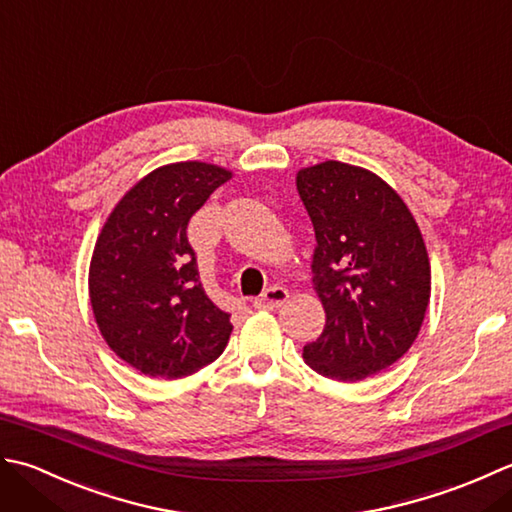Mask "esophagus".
I'll list each match as a JSON object with an SVG mask.
<instances>
[{"instance_id":"obj_1","label":"esophagus","mask_w":512,"mask_h":512,"mask_svg":"<svg viewBox=\"0 0 512 512\" xmlns=\"http://www.w3.org/2000/svg\"><path fill=\"white\" fill-rule=\"evenodd\" d=\"M289 300V291L285 287H269L265 294H260L256 300H254V307L256 309H278L283 307L285 302Z\"/></svg>"}]
</instances>
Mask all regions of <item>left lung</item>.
I'll list each match as a JSON object with an SVG mask.
<instances>
[{
    "mask_svg": "<svg viewBox=\"0 0 512 512\" xmlns=\"http://www.w3.org/2000/svg\"><path fill=\"white\" fill-rule=\"evenodd\" d=\"M298 194L316 232L314 285L327 314L302 358L316 373L358 382L391 367L420 333L431 265L413 214L380 176L325 161L300 170Z\"/></svg>",
    "mask_w": 512,
    "mask_h": 512,
    "instance_id": "1",
    "label": "left lung"
}]
</instances>
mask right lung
<instances>
[{
  "instance_id": "obj_1",
  "label": "right lung",
  "mask_w": 512,
  "mask_h": 512,
  "mask_svg": "<svg viewBox=\"0 0 512 512\" xmlns=\"http://www.w3.org/2000/svg\"><path fill=\"white\" fill-rule=\"evenodd\" d=\"M229 179L201 161L163 165L121 198L97 238L88 287L99 331L150 378H185L227 347L232 322L205 294L187 223Z\"/></svg>"
}]
</instances>
